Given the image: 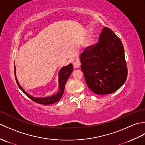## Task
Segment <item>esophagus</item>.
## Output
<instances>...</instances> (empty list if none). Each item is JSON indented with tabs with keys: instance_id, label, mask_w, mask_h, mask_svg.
<instances>
[{
	"instance_id": "obj_1",
	"label": "esophagus",
	"mask_w": 145,
	"mask_h": 145,
	"mask_svg": "<svg viewBox=\"0 0 145 145\" xmlns=\"http://www.w3.org/2000/svg\"><path fill=\"white\" fill-rule=\"evenodd\" d=\"M73 65L74 67V68H78L80 65V63L79 61L76 60L73 62Z\"/></svg>"
}]
</instances>
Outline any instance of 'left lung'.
<instances>
[{"label": "left lung", "mask_w": 145, "mask_h": 145, "mask_svg": "<svg viewBox=\"0 0 145 145\" xmlns=\"http://www.w3.org/2000/svg\"><path fill=\"white\" fill-rule=\"evenodd\" d=\"M80 60L86 83L95 93H114L127 80L128 69L123 45L108 27H103L97 43L82 52Z\"/></svg>", "instance_id": "1"}]
</instances>
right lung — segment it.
<instances>
[{"instance_id":"right-lung-1","label":"right lung","mask_w":145,"mask_h":145,"mask_svg":"<svg viewBox=\"0 0 145 145\" xmlns=\"http://www.w3.org/2000/svg\"><path fill=\"white\" fill-rule=\"evenodd\" d=\"M73 65L72 64H69V65L67 67H63L61 68L59 72V74H58V75H59V81H58V83H59V91H58L57 94L53 95V96L47 97V98H35L27 93V92L21 87V86L19 85V84H18L17 79L16 78V75H15V66H14V73H15V80H16L17 84L18 86V87L20 88V90L22 91L27 97H28L29 98H30L32 101H35V103L42 104V105H50V104H53L55 102H57L58 101L60 100L61 97H62L63 91H64L65 85L67 80L69 79L71 73H72V72H73Z\"/></svg>"}]
</instances>
